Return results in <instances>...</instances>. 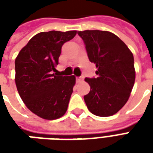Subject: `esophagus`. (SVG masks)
<instances>
[{
	"instance_id": "34e87169",
	"label": "esophagus",
	"mask_w": 153,
	"mask_h": 153,
	"mask_svg": "<svg viewBox=\"0 0 153 153\" xmlns=\"http://www.w3.org/2000/svg\"><path fill=\"white\" fill-rule=\"evenodd\" d=\"M83 76H80V77H77L76 78V81L78 83H79L81 81H83Z\"/></svg>"
}]
</instances>
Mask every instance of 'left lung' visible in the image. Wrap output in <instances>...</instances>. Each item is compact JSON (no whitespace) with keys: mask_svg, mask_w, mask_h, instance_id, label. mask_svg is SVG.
<instances>
[{"mask_svg":"<svg viewBox=\"0 0 153 153\" xmlns=\"http://www.w3.org/2000/svg\"><path fill=\"white\" fill-rule=\"evenodd\" d=\"M96 78H86L90 92L83 97L88 109L97 116H111L127 102L135 80L134 56L125 43L112 33L100 30L78 32Z\"/></svg>","mask_w":153,"mask_h":153,"instance_id":"8db88e82","label":"left lung"}]
</instances>
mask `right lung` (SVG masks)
I'll return each mask as SVG.
<instances>
[{
    "label": "right lung",
    "instance_id": "1",
    "mask_svg": "<svg viewBox=\"0 0 153 153\" xmlns=\"http://www.w3.org/2000/svg\"><path fill=\"white\" fill-rule=\"evenodd\" d=\"M77 31L42 32L29 40L15 59V84L26 106L45 120H56L66 112L75 77L58 76L63 44Z\"/></svg>",
    "mask_w": 153,
    "mask_h": 153
}]
</instances>
